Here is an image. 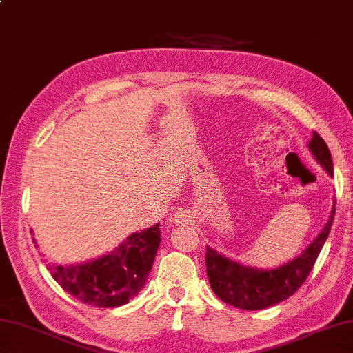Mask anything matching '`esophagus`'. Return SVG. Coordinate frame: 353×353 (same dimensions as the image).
I'll return each mask as SVG.
<instances>
[{
  "mask_svg": "<svg viewBox=\"0 0 353 353\" xmlns=\"http://www.w3.org/2000/svg\"><path fill=\"white\" fill-rule=\"evenodd\" d=\"M190 219H191V214H190V211H187V210L177 211V213L172 216V222H174V223H188Z\"/></svg>",
  "mask_w": 353,
  "mask_h": 353,
  "instance_id": "34e87169",
  "label": "esophagus"
}]
</instances>
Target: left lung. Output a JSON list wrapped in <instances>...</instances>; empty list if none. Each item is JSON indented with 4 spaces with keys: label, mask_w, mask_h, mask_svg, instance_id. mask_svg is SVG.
Returning <instances> with one entry per match:
<instances>
[{
    "label": "left lung",
    "mask_w": 353,
    "mask_h": 353,
    "mask_svg": "<svg viewBox=\"0 0 353 353\" xmlns=\"http://www.w3.org/2000/svg\"><path fill=\"white\" fill-rule=\"evenodd\" d=\"M309 150L316 162L329 172V176H333L330 151L324 139L315 131L309 142ZM333 216H335V203H333L327 223L316 236V239L298 258L273 270L242 265L207 247L205 264H207L210 285L216 296L221 298L223 303L243 310L267 309L292 296L304 284L315 265L318 254L330 233Z\"/></svg>",
    "instance_id": "left-lung-1"
}]
</instances>
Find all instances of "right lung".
I'll list each match as a JSON object with an SVG mask.
<instances>
[{"label": "right lung", "instance_id": "obj_1", "mask_svg": "<svg viewBox=\"0 0 353 353\" xmlns=\"http://www.w3.org/2000/svg\"><path fill=\"white\" fill-rule=\"evenodd\" d=\"M159 225L132 233L99 259L77 265L48 264V270L81 303L106 309L123 305L146 284L162 238Z\"/></svg>", "mask_w": 353, "mask_h": 353}]
</instances>
